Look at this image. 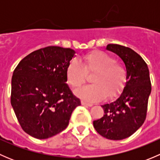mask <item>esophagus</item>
<instances>
[{"mask_svg":"<svg viewBox=\"0 0 160 160\" xmlns=\"http://www.w3.org/2000/svg\"><path fill=\"white\" fill-rule=\"evenodd\" d=\"M81 104H82V105L88 106V107H92V106H93V104H88V103L85 102V101H81Z\"/></svg>","mask_w":160,"mask_h":160,"instance_id":"obj_1","label":"esophagus"}]
</instances>
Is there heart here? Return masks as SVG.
<instances>
[{
    "mask_svg": "<svg viewBox=\"0 0 160 160\" xmlns=\"http://www.w3.org/2000/svg\"><path fill=\"white\" fill-rule=\"evenodd\" d=\"M81 63L77 59L71 60L66 68V77L70 87L77 89L86 82L87 73L94 72L91 78L93 84L77 91L84 101L93 103L101 101L106 96L114 98L125 87L126 68L108 53L101 50L92 51L82 57Z\"/></svg>",
    "mask_w": 160,
    "mask_h": 160,
    "instance_id": "obj_1",
    "label": "heart"
}]
</instances>
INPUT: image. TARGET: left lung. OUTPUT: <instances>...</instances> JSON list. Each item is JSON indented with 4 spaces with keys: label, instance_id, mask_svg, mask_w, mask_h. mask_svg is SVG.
<instances>
[{
    "label": "left lung",
    "instance_id": "1",
    "mask_svg": "<svg viewBox=\"0 0 160 160\" xmlns=\"http://www.w3.org/2000/svg\"><path fill=\"white\" fill-rule=\"evenodd\" d=\"M106 49L117 54L125 62L127 81L115 101L101 105L104 116L93 121V124L101 136L122 140L135 133L146 120L152 90L149 71L142 58L130 48L108 44Z\"/></svg>",
    "mask_w": 160,
    "mask_h": 160
}]
</instances>
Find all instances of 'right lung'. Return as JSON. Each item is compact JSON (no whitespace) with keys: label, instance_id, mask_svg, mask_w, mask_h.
<instances>
[{"label":"right lung","instance_id":"1","mask_svg":"<svg viewBox=\"0 0 160 160\" xmlns=\"http://www.w3.org/2000/svg\"><path fill=\"white\" fill-rule=\"evenodd\" d=\"M69 48L48 46L32 52L14 69L11 104L22 129L45 139L68 126L80 101L67 84L66 68L74 57Z\"/></svg>","mask_w":160,"mask_h":160}]
</instances>
